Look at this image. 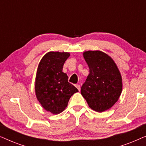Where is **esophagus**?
Listing matches in <instances>:
<instances>
[{
  "mask_svg": "<svg viewBox=\"0 0 146 146\" xmlns=\"http://www.w3.org/2000/svg\"><path fill=\"white\" fill-rule=\"evenodd\" d=\"M75 86H76V88H78V90H79V91H80V86L79 84H76Z\"/></svg>",
  "mask_w": 146,
  "mask_h": 146,
  "instance_id": "esophagus-1",
  "label": "esophagus"
}]
</instances>
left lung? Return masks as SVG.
Instances as JSON below:
<instances>
[{"label":"left lung","instance_id":"left-lung-1","mask_svg":"<svg viewBox=\"0 0 146 146\" xmlns=\"http://www.w3.org/2000/svg\"><path fill=\"white\" fill-rule=\"evenodd\" d=\"M83 56L90 74L81 88V94L89 107L98 112L111 108L122 91V78L111 58L100 50H88Z\"/></svg>","mask_w":146,"mask_h":146}]
</instances>
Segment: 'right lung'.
Masks as SVG:
<instances>
[{"label":"right lung","instance_id":"obj_1","mask_svg":"<svg viewBox=\"0 0 146 146\" xmlns=\"http://www.w3.org/2000/svg\"><path fill=\"white\" fill-rule=\"evenodd\" d=\"M70 54L64 52H48L42 58L35 79V94L44 109L53 114L62 112L70 97L78 92L68 82L62 72L63 65Z\"/></svg>","mask_w":146,"mask_h":146}]
</instances>
